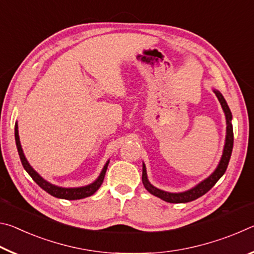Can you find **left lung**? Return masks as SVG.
Instances as JSON below:
<instances>
[{
	"mask_svg": "<svg viewBox=\"0 0 254 254\" xmlns=\"http://www.w3.org/2000/svg\"><path fill=\"white\" fill-rule=\"evenodd\" d=\"M215 95L218 98V102L221 103V106L223 111H224L225 119H226V136H225V144L224 149H223V153L221 157V160L218 162L216 167L212 174H210L207 178L201 180L199 184H197L195 187L188 189L186 191L182 192H169L166 190H162V189H159L154 187L153 185L149 182L148 175H147V168H145V165L142 163V183L144 188L152 194L153 196L159 197L162 200L168 201V203H174V204H179V203H188V201L195 200L199 198L200 196L205 195L210 188H212L215 184L217 183V180L220 179L224 173L226 171L227 165H229L231 154H232V149H233V127H232V113L229 105L225 101V98L223 97L220 91L217 89H213Z\"/></svg>",
	"mask_w": 254,
	"mask_h": 254,
	"instance_id": "1",
	"label": "left lung"
}]
</instances>
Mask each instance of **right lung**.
I'll list each match as a JSON object with an SVG mask.
<instances>
[{
  "mask_svg": "<svg viewBox=\"0 0 254 254\" xmlns=\"http://www.w3.org/2000/svg\"><path fill=\"white\" fill-rule=\"evenodd\" d=\"M14 135H15L16 148H18V152H19V156H20V159H21V162H22L23 168L25 169V171H27V173L30 176H31V178L34 180V182H36L42 189H44V190H46L51 196L57 197V198L69 199V200L81 199V198H85V197L92 196L94 192H95L97 189L101 187L103 180H104L105 173H106L107 166H109V163H110V160L106 161L104 167H103L100 176H98L95 182H93L92 184L86 185V186H83V187H60V186H56V185L47 182L46 179L42 178L41 176L32 168L31 165H30L29 161L27 160V158H25L22 147H21V142H20L18 122L15 123Z\"/></svg>",
  "mask_w": 254,
  "mask_h": 254,
  "instance_id": "obj_1",
  "label": "right lung"
}]
</instances>
